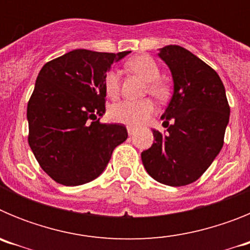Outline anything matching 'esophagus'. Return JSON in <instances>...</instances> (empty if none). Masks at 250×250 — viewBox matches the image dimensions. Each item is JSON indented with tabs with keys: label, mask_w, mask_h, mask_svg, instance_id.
<instances>
[{
	"label": "esophagus",
	"mask_w": 250,
	"mask_h": 250,
	"mask_svg": "<svg viewBox=\"0 0 250 250\" xmlns=\"http://www.w3.org/2000/svg\"><path fill=\"white\" fill-rule=\"evenodd\" d=\"M135 131H136V130L134 129V127H131V126H127V132H129V135H130V136H132V135H134V134H135Z\"/></svg>",
	"instance_id": "1"
}]
</instances>
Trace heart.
I'll return each mask as SVG.
<instances>
[{"label": "heart", "mask_w": 250, "mask_h": 250, "mask_svg": "<svg viewBox=\"0 0 250 250\" xmlns=\"http://www.w3.org/2000/svg\"><path fill=\"white\" fill-rule=\"evenodd\" d=\"M126 66L132 72L140 75L147 81V91L154 98L163 100L167 98V86L160 80V67L154 59L147 55H139L132 57L126 62ZM104 90L109 99H116L120 94V74L111 68L104 76ZM155 112V105L150 99L139 101L124 100L116 103L110 107L109 116L112 121L124 124L127 126H141L144 125Z\"/></svg>", "instance_id": "heart-1"}]
</instances>
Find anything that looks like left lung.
Wrapping results in <instances>:
<instances>
[{"label": "left lung", "instance_id": "left-lung-1", "mask_svg": "<svg viewBox=\"0 0 250 250\" xmlns=\"http://www.w3.org/2000/svg\"><path fill=\"white\" fill-rule=\"evenodd\" d=\"M159 56L174 80L173 98L161 116L167 132L152 130L155 141L141 160L156 182L183 187L198 180L222 150L230 107L219 75L190 51L169 45Z\"/></svg>", "mask_w": 250, "mask_h": 250}]
</instances>
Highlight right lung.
Masks as SVG:
<instances>
[{"instance_id": "obj_1", "label": "right lung", "mask_w": 250, "mask_h": 250, "mask_svg": "<svg viewBox=\"0 0 250 250\" xmlns=\"http://www.w3.org/2000/svg\"><path fill=\"white\" fill-rule=\"evenodd\" d=\"M119 54L74 50L43 65L27 104L28 144L40 167L66 187L98 178L127 139L121 124H103L104 76Z\"/></svg>"}]
</instances>
